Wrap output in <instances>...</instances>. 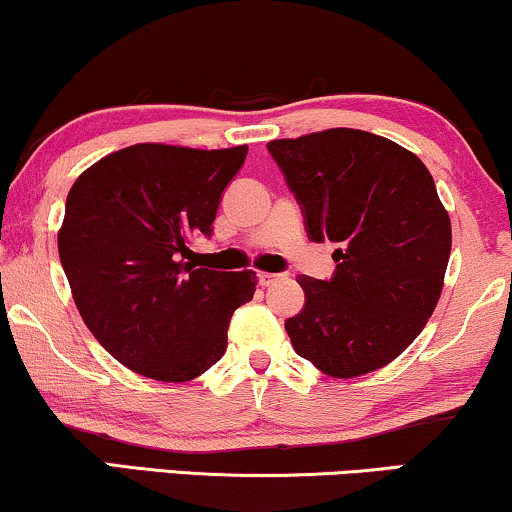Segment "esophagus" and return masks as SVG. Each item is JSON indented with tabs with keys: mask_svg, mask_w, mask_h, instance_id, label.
Listing matches in <instances>:
<instances>
[{
	"mask_svg": "<svg viewBox=\"0 0 512 512\" xmlns=\"http://www.w3.org/2000/svg\"><path fill=\"white\" fill-rule=\"evenodd\" d=\"M280 280H284V275L282 272H261V275H258V282H261V287H270V284H275V282H280Z\"/></svg>",
	"mask_w": 512,
	"mask_h": 512,
	"instance_id": "obj_1",
	"label": "esophagus"
}]
</instances>
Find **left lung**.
<instances>
[{
    "instance_id": "1",
    "label": "left lung",
    "mask_w": 512,
    "mask_h": 512,
    "mask_svg": "<svg viewBox=\"0 0 512 512\" xmlns=\"http://www.w3.org/2000/svg\"><path fill=\"white\" fill-rule=\"evenodd\" d=\"M313 242H334L331 280L298 277L305 305L284 322L324 374L386 367L426 327L442 294L451 223L414 152L360 129L270 141Z\"/></svg>"
}]
</instances>
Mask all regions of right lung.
I'll use <instances>...</instances> for the list:
<instances>
[{"label":"right lung","mask_w":512,"mask_h":512,"mask_svg":"<svg viewBox=\"0 0 512 512\" xmlns=\"http://www.w3.org/2000/svg\"><path fill=\"white\" fill-rule=\"evenodd\" d=\"M247 145L138 143L103 157L68 192L58 254L79 315L136 374L183 383L221 360L230 317L254 298L251 270L197 268Z\"/></svg>","instance_id":"obj_1"}]
</instances>
